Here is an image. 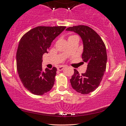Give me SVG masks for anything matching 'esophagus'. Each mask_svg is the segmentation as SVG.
<instances>
[{
    "label": "esophagus",
    "mask_w": 126,
    "mask_h": 126,
    "mask_svg": "<svg viewBox=\"0 0 126 126\" xmlns=\"http://www.w3.org/2000/svg\"><path fill=\"white\" fill-rule=\"evenodd\" d=\"M64 66H62H62H59L58 67V70L62 71L64 69Z\"/></svg>",
    "instance_id": "34e87169"
}]
</instances>
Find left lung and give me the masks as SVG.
I'll return each instance as SVG.
<instances>
[{"label": "left lung", "instance_id": "obj_1", "mask_svg": "<svg viewBox=\"0 0 126 126\" xmlns=\"http://www.w3.org/2000/svg\"><path fill=\"white\" fill-rule=\"evenodd\" d=\"M66 31H73L80 36L83 44L82 59L87 63L86 72L81 75L74 69L71 84L78 93L88 94L99 86L106 71L107 61L106 46L98 33L87 26L70 27Z\"/></svg>", "mask_w": 126, "mask_h": 126}]
</instances>
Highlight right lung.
Here are the masks:
<instances>
[{
  "label": "right lung",
  "instance_id": "add662e5",
  "mask_svg": "<svg viewBox=\"0 0 126 126\" xmlns=\"http://www.w3.org/2000/svg\"><path fill=\"white\" fill-rule=\"evenodd\" d=\"M65 26L33 28L22 37L16 52V68L24 87L36 95H43L52 88L56 74L52 70L42 68V56L48 53L53 40L64 30Z\"/></svg>",
  "mask_w": 126,
  "mask_h": 126
}]
</instances>
